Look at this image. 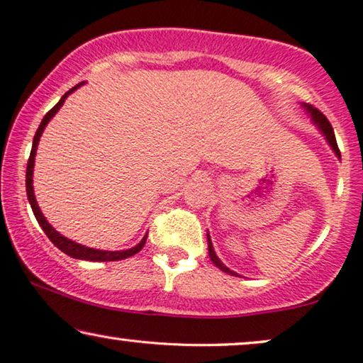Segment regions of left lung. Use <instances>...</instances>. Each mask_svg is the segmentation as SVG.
I'll use <instances>...</instances> for the list:
<instances>
[{
	"label": "left lung",
	"mask_w": 363,
	"mask_h": 363,
	"mask_svg": "<svg viewBox=\"0 0 363 363\" xmlns=\"http://www.w3.org/2000/svg\"><path fill=\"white\" fill-rule=\"evenodd\" d=\"M304 106H306V110H308L309 113H311V116H313V120L315 121V125H319L320 131H323V133H324V136L328 138L329 145L333 146V150H334L335 155L340 157V151H339V146H337V141H335V135H334L333 125L329 123V120L325 118V115L323 113V111H319L318 108H314L313 105H308V104H306ZM207 242H208V257H211L212 262L216 263V267H218V268L222 269V272H225V273H228V274H233V277H238L237 273L230 272V269H228V268L225 267V264H223V263L220 262V259H218V257L216 255V252H213V247H212L211 237H208V235H207Z\"/></svg>",
	"instance_id": "obj_1"
}]
</instances>
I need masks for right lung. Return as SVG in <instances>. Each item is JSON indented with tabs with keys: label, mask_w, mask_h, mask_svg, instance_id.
<instances>
[{
	"label": "right lung",
	"mask_w": 363,
	"mask_h": 363,
	"mask_svg": "<svg viewBox=\"0 0 363 363\" xmlns=\"http://www.w3.org/2000/svg\"><path fill=\"white\" fill-rule=\"evenodd\" d=\"M77 86L79 85H75L74 89H70L67 94H65L62 99L59 100V104L55 105L54 108H50L48 113H45L43 121H40L38 131H35V136H34V141H33V150H30V156H29V160H28V167H26V192H28V199H29L30 207H33L34 216H35V218H38L39 225L43 227L44 233L48 235L50 242H52L59 250H62L65 255H69V257L77 258V259H89V262H116V259H125V258L133 257V255H136L138 252H140V250L145 247L147 235H145V238H143L141 242L136 245V247H133L130 250H123V252H104V250H95V248L84 247V245L75 243V242H72V240L62 237V235H60L59 232H55L54 228H52V225H50V223L45 220V217L43 216V212H40V208L38 207V202H35V197H34L33 171H34V156H35V150H38L39 138H40V135H43L45 125L49 123V120L52 118V116L59 111L60 106L64 105V101H65V99H67V95L72 94V91L77 89Z\"/></svg>",
	"instance_id": "1"
}]
</instances>
